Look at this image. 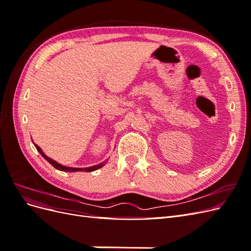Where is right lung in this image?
<instances>
[{
	"mask_svg": "<svg viewBox=\"0 0 251 251\" xmlns=\"http://www.w3.org/2000/svg\"><path fill=\"white\" fill-rule=\"evenodd\" d=\"M34 146H35V148H36V150L40 151V154L46 159V160L51 164V165H53L54 166V168L56 169V170H59V171H63V172H80V171H85V172H92V171H95V170H98V169H100L101 166L104 164V162H101V163H100V164H97V165H94V166H90V168H86V169H75V168H67V166H64V165H62V164H59V163H57V162H55L54 160H52L51 158H49V157H47L46 155H45L44 153H43V151H42V149L39 147V146H36V144L34 143Z\"/></svg>",
	"mask_w": 251,
	"mask_h": 251,
	"instance_id": "obj_1",
	"label": "right lung"
}]
</instances>
